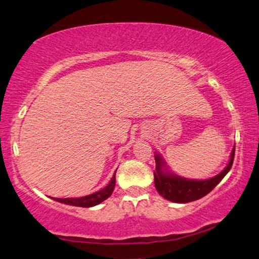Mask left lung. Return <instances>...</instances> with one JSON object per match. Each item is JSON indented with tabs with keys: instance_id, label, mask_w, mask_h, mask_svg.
<instances>
[{
	"instance_id": "8db88e82",
	"label": "left lung",
	"mask_w": 259,
	"mask_h": 259,
	"mask_svg": "<svg viewBox=\"0 0 259 259\" xmlns=\"http://www.w3.org/2000/svg\"><path fill=\"white\" fill-rule=\"evenodd\" d=\"M234 154H235V146H234L231 159H229L228 165L226 166L225 169L214 178L202 180V181L183 179L181 176L169 173V171L166 170V166L161 157L155 154L154 159L155 162H157V167H155L154 171L155 189L163 198L175 203H189L202 198V197L212 191L217 184L225 178L226 174L231 170L234 161Z\"/></svg>"
}]
</instances>
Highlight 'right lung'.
<instances>
[{"mask_svg":"<svg viewBox=\"0 0 259 259\" xmlns=\"http://www.w3.org/2000/svg\"><path fill=\"white\" fill-rule=\"evenodd\" d=\"M115 173H116V171H115ZM115 181H116V180H115V174H114L107 187H105L99 191L94 192L92 195L79 197V198H53V199L57 200V202L60 203L72 205V206L91 207V206H94V205H98L101 202H104L105 199H107L108 197L113 194V190L115 188Z\"/></svg>","mask_w":259,"mask_h":259,"instance_id":"right-lung-1","label":"right lung"}]
</instances>
